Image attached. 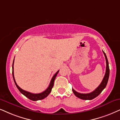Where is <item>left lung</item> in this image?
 <instances>
[{
  "label": "left lung",
  "instance_id": "8db88e82",
  "mask_svg": "<svg viewBox=\"0 0 120 120\" xmlns=\"http://www.w3.org/2000/svg\"><path fill=\"white\" fill-rule=\"evenodd\" d=\"M102 51L103 52H104L106 62V69L105 75V76L104 79H103L102 82H101L100 85L95 90L89 94L79 93V92H76L75 90H74V89H72V91H73L74 94H75V96L78 97V98H81L82 100H90L94 99V98H96L97 96H98V95L101 94V92L102 91V90L106 87V86L107 82H108L109 80V75H110V69H109V62L108 60H107L106 55L105 53L104 52V51Z\"/></svg>",
  "mask_w": 120,
  "mask_h": 120
}]
</instances>
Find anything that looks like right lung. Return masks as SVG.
Here are the masks:
<instances>
[{
    "instance_id": "1",
    "label": "right lung",
    "mask_w": 120,
    "mask_h": 120,
    "mask_svg": "<svg viewBox=\"0 0 120 120\" xmlns=\"http://www.w3.org/2000/svg\"><path fill=\"white\" fill-rule=\"evenodd\" d=\"M14 62V61L13 63V66H12V69H13V71H12V74H13V79H14V81L15 84V85L16 87H17L18 90H19V91L22 94H23L24 96H25L26 98H28L29 99L31 100H33V101L40 100H42L44 98H46V97L49 95V94L50 93V92L51 91V89H52V88L53 87V86H54V80H55L56 77L57 76V74H58L59 70L57 71L55 73V75L53 76L52 79H51V80L50 81V83L49 84V87L47 88L46 90H45L44 91L41 92V93H39V94H33L30 92H28L26 91L22 90V89H21V88L17 84H16L14 76V66H13Z\"/></svg>"
}]
</instances>
